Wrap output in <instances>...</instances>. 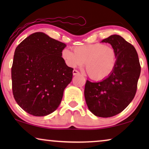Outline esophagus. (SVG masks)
Listing matches in <instances>:
<instances>
[{
	"mask_svg": "<svg viewBox=\"0 0 149 149\" xmlns=\"http://www.w3.org/2000/svg\"><path fill=\"white\" fill-rule=\"evenodd\" d=\"M72 74H73V75H77V74H80V73H79V71H77V70H74L72 71Z\"/></svg>",
	"mask_w": 149,
	"mask_h": 149,
	"instance_id": "esophagus-1",
	"label": "esophagus"
}]
</instances>
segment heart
Masks as SVG:
<instances>
[{"mask_svg":"<svg viewBox=\"0 0 149 149\" xmlns=\"http://www.w3.org/2000/svg\"><path fill=\"white\" fill-rule=\"evenodd\" d=\"M74 52L64 49L62 58L71 68L81 66L85 63L87 74L95 81L107 79L115 70L117 64V54L113 47L103 43H93L77 46Z\"/></svg>","mask_w":149,"mask_h":149,"instance_id":"heart-1","label":"heart"}]
</instances>
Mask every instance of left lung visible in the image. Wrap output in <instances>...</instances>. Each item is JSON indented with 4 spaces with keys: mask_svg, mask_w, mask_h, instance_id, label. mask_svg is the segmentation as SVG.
<instances>
[{
    "mask_svg": "<svg viewBox=\"0 0 149 149\" xmlns=\"http://www.w3.org/2000/svg\"><path fill=\"white\" fill-rule=\"evenodd\" d=\"M102 42L110 43L116 50L117 66L102 81L87 80L84 94L88 109L93 115L111 117L121 113L134 99L141 67L136 49L121 36L114 34Z\"/></svg>",
    "mask_w": 149,
    "mask_h": 149,
    "instance_id": "obj_1",
    "label": "left lung"
}]
</instances>
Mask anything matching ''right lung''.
Segmentation results:
<instances>
[{
    "label": "right lung",
    "mask_w": 149,
    "mask_h": 149,
    "mask_svg": "<svg viewBox=\"0 0 149 149\" xmlns=\"http://www.w3.org/2000/svg\"><path fill=\"white\" fill-rule=\"evenodd\" d=\"M66 47L43 32H35L15 49L12 90L16 102L26 113L42 117L58 109L72 79L73 68L62 58Z\"/></svg>",
    "instance_id": "add662e5"
}]
</instances>
